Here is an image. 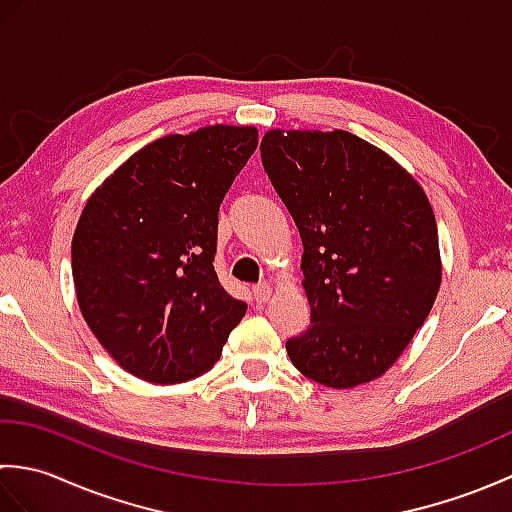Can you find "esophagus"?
Returning <instances> with one entry per match:
<instances>
[{
	"mask_svg": "<svg viewBox=\"0 0 512 512\" xmlns=\"http://www.w3.org/2000/svg\"><path fill=\"white\" fill-rule=\"evenodd\" d=\"M253 295H255L257 303H266L270 297H273V286L266 284V281H262V284L253 286Z\"/></svg>",
	"mask_w": 512,
	"mask_h": 512,
	"instance_id": "34e87169",
	"label": "esophagus"
}]
</instances>
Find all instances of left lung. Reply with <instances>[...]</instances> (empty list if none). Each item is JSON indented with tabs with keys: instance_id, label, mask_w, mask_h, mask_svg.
<instances>
[{
	"instance_id": "left-lung-1",
	"label": "left lung",
	"mask_w": 512,
	"mask_h": 512,
	"mask_svg": "<svg viewBox=\"0 0 512 512\" xmlns=\"http://www.w3.org/2000/svg\"><path fill=\"white\" fill-rule=\"evenodd\" d=\"M259 149L303 244L310 328L286 343L292 365L336 389L383 376L440 290L427 195L383 149L343 129H270Z\"/></svg>"
}]
</instances>
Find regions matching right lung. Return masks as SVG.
<instances>
[{
    "mask_svg": "<svg viewBox=\"0 0 512 512\" xmlns=\"http://www.w3.org/2000/svg\"><path fill=\"white\" fill-rule=\"evenodd\" d=\"M257 149L255 127L211 125L158 138L85 204L72 237L76 301L96 339L147 383L215 365L246 303L213 268L217 213Z\"/></svg>",
    "mask_w": 512,
    "mask_h": 512,
    "instance_id": "obj_1",
    "label": "right lung"
}]
</instances>
